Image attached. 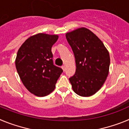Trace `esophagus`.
Returning <instances> with one entry per match:
<instances>
[{
	"instance_id": "esophagus-1",
	"label": "esophagus",
	"mask_w": 129,
	"mask_h": 129,
	"mask_svg": "<svg viewBox=\"0 0 129 129\" xmlns=\"http://www.w3.org/2000/svg\"><path fill=\"white\" fill-rule=\"evenodd\" d=\"M61 68H62V69L63 70V71H64V70H65V66H62V67H61Z\"/></svg>"
}]
</instances>
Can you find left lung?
I'll return each instance as SVG.
<instances>
[{"instance_id": "left-lung-1", "label": "left lung", "mask_w": 129, "mask_h": 129, "mask_svg": "<svg viewBox=\"0 0 129 129\" xmlns=\"http://www.w3.org/2000/svg\"><path fill=\"white\" fill-rule=\"evenodd\" d=\"M66 38L76 59V73L69 78L73 90L80 96L94 95L109 74V52L101 40L87 28L67 33Z\"/></svg>"}]
</instances>
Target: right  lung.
I'll list each match as a JSON object with an SVG mask.
<instances>
[{
    "label": "right lung",
    "instance_id": "obj_1",
    "mask_svg": "<svg viewBox=\"0 0 129 129\" xmlns=\"http://www.w3.org/2000/svg\"><path fill=\"white\" fill-rule=\"evenodd\" d=\"M57 39V35L38 34L28 38L18 50L15 66L19 77L28 91L37 96L50 94L63 72L52 59L51 49Z\"/></svg>",
    "mask_w": 129,
    "mask_h": 129
}]
</instances>
